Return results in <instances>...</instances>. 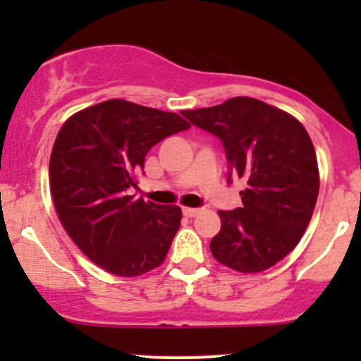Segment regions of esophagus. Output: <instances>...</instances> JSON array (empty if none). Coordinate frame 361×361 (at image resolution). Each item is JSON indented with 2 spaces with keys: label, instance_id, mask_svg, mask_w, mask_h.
<instances>
[{
  "label": "esophagus",
  "instance_id": "1",
  "mask_svg": "<svg viewBox=\"0 0 361 361\" xmlns=\"http://www.w3.org/2000/svg\"><path fill=\"white\" fill-rule=\"evenodd\" d=\"M183 214L186 217H195L197 214H200V209H193V207H183Z\"/></svg>",
  "mask_w": 361,
  "mask_h": 361
}]
</instances>
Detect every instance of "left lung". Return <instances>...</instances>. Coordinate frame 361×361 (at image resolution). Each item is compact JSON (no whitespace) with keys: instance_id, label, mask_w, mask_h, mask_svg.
<instances>
[{"instance_id":"1","label":"left lung","mask_w":361,"mask_h":361,"mask_svg":"<svg viewBox=\"0 0 361 361\" xmlns=\"http://www.w3.org/2000/svg\"><path fill=\"white\" fill-rule=\"evenodd\" d=\"M181 115L221 139L227 181L235 175L247 183L243 207L219 210L214 258L241 273L268 270L299 244L317 202V157L307 130L292 115L247 97Z\"/></svg>"}]
</instances>
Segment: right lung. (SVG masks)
Here are the masks:
<instances>
[{
    "label": "right lung",
    "instance_id": "obj_1",
    "mask_svg": "<svg viewBox=\"0 0 361 361\" xmlns=\"http://www.w3.org/2000/svg\"><path fill=\"white\" fill-rule=\"evenodd\" d=\"M190 128L180 115L109 100L78 111L54 142L49 178L66 233L94 264L139 276L166 258L181 209L134 198L149 149Z\"/></svg>",
    "mask_w": 361,
    "mask_h": 361
}]
</instances>
